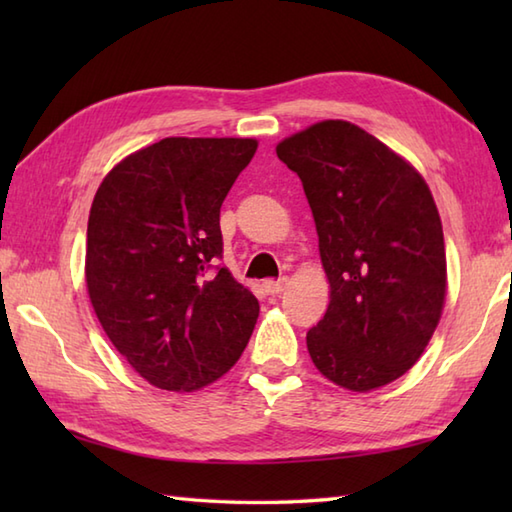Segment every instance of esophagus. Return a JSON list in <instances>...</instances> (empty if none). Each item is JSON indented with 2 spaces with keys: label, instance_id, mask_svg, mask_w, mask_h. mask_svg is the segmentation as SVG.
I'll return each mask as SVG.
<instances>
[{
  "label": "esophagus",
  "instance_id": "obj_1",
  "mask_svg": "<svg viewBox=\"0 0 512 512\" xmlns=\"http://www.w3.org/2000/svg\"><path fill=\"white\" fill-rule=\"evenodd\" d=\"M286 277L284 279H277V281H266L264 284V288H266V292L268 295H281V292L286 290Z\"/></svg>",
  "mask_w": 512,
  "mask_h": 512
}]
</instances>
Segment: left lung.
Returning <instances> with one entry per match:
<instances>
[{
	"mask_svg": "<svg viewBox=\"0 0 512 512\" xmlns=\"http://www.w3.org/2000/svg\"><path fill=\"white\" fill-rule=\"evenodd\" d=\"M301 178L330 279V306L308 332L319 372L352 391L400 378L427 347L447 295L442 222L420 173L347 121L281 140Z\"/></svg>",
	"mask_w": 512,
	"mask_h": 512,
	"instance_id": "obj_1",
	"label": "left lung"
}]
</instances>
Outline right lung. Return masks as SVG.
I'll list each match as a JSON object with an SVG mask.
<instances>
[{"label": "right lung", "mask_w": 512, "mask_h": 512, "mask_svg": "<svg viewBox=\"0 0 512 512\" xmlns=\"http://www.w3.org/2000/svg\"><path fill=\"white\" fill-rule=\"evenodd\" d=\"M253 138H162L107 173L85 281L105 334L151 385L193 391L231 369L259 301L220 266V209Z\"/></svg>", "instance_id": "obj_1"}]
</instances>
